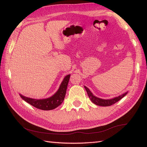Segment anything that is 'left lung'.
Masks as SVG:
<instances>
[{"label":"left lung","mask_w":147,"mask_h":147,"mask_svg":"<svg viewBox=\"0 0 147 147\" xmlns=\"http://www.w3.org/2000/svg\"><path fill=\"white\" fill-rule=\"evenodd\" d=\"M85 88L86 90L87 93H88V95L89 96L90 99L91 100V101L93 103V104L99 106H103V107H107V106H110L114 104L115 103H116L119 100H120L122 98H123L124 96L127 94V92H126L125 93H124V94L118 96L117 97H115L114 98L105 100V99H102V98H98L96 97V96L93 95L92 94V93L90 92V90L87 88L86 86H85Z\"/></svg>","instance_id":"left-lung-1"}]
</instances>
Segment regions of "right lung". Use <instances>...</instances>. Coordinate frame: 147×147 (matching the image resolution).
Wrapping results in <instances>:
<instances>
[{
    "label": "right lung",
    "mask_w": 147,
    "mask_h": 147,
    "mask_svg": "<svg viewBox=\"0 0 147 147\" xmlns=\"http://www.w3.org/2000/svg\"><path fill=\"white\" fill-rule=\"evenodd\" d=\"M70 76V74H69L64 78L57 92L49 98L45 99H34L26 97L21 94H20V95L24 101L37 109L43 111L52 110L57 107L63 102Z\"/></svg>",
    "instance_id": "obj_1"
}]
</instances>
